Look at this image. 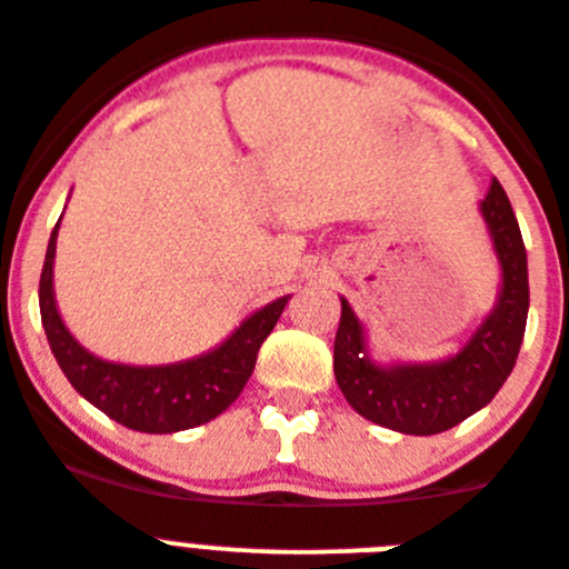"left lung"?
<instances>
[{"mask_svg": "<svg viewBox=\"0 0 569 569\" xmlns=\"http://www.w3.org/2000/svg\"><path fill=\"white\" fill-rule=\"evenodd\" d=\"M479 212L501 269L499 297L482 326L448 360L388 366L371 360L366 326L340 297L335 377L348 406L360 417L399 433L431 437L482 411L513 371L530 309L525 240L499 181L490 183Z\"/></svg>", "mask_w": 569, "mask_h": 569, "instance_id": "1", "label": "left lung"}]
</instances>
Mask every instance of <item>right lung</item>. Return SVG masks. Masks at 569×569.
Returning <instances> with one entry per match:
<instances>
[{
    "label": "right lung",
    "instance_id": "right-lung-1",
    "mask_svg": "<svg viewBox=\"0 0 569 569\" xmlns=\"http://www.w3.org/2000/svg\"><path fill=\"white\" fill-rule=\"evenodd\" d=\"M56 238H59V223L50 234L48 254H44L39 311L56 362L87 402H93L99 411L124 428L144 433L187 431L232 406L252 377L260 346L272 335L274 322L289 303V295L249 315L221 346L209 348L207 355L167 362V366L110 362L87 351L61 320L53 291Z\"/></svg>",
    "mask_w": 569,
    "mask_h": 569
}]
</instances>
